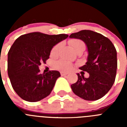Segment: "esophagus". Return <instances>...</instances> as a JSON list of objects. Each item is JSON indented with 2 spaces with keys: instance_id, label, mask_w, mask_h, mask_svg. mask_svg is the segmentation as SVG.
<instances>
[{
  "instance_id": "esophagus-1",
  "label": "esophagus",
  "mask_w": 127,
  "mask_h": 127,
  "mask_svg": "<svg viewBox=\"0 0 127 127\" xmlns=\"http://www.w3.org/2000/svg\"><path fill=\"white\" fill-rule=\"evenodd\" d=\"M60 74H61L62 76H65V75L68 74L67 72H60Z\"/></svg>"
}]
</instances>
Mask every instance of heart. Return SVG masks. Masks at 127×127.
<instances>
[{"instance_id":"1","label":"heart","mask_w":127,"mask_h":127,"mask_svg":"<svg viewBox=\"0 0 127 127\" xmlns=\"http://www.w3.org/2000/svg\"><path fill=\"white\" fill-rule=\"evenodd\" d=\"M69 44H70V46L72 48L74 51H76L77 49H78L80 47H85V44L82 41L79 40V39H71L69 41ZM61 44H56L53 48H52V50L51 51V55L52 56H56L58 54V51L60 50ZM55 66L57 69H60L62 70H70L72 68L73 65L71 63L69 62L65 61V60H60V61L57 62L55 64Z\"/></svg>"}]
</instances>
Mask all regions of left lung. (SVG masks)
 <instances>
[{"instance_id":"left-lung-1","label":"left lung","mask_w":127,"mask_h":127,"mask_svg":"<svg viewBox=\"0 0 127 127\" xmlns=\"http://www.w3.org/2000/svg\"><path fill=\"white\" fill-rule=\"evenodd\" d=\"M69 37L81 39L86 44L87 62L79 69L90 75L85 78L83 74H77L78 79L71 85L72 90L76 95L86 100L101 98L111 88L116 78V48L108 38L92 30H81L70 34Z\"/></svg>"}]
</instances>
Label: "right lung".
<instances>
[{
	"instance_id": "add662e5",
	"label": "right lung",
	"mask_w": 127,
	"mask_h": 127,
	"mask_svg": "<svg viewBox=\"0 0 127 127\" xmlns=\"http://www.w3.org/2000/svg\"><path fill=\"white\" fill-rule=\"evenodd\" d=\"M68 36L36 32L22 35L14 41L8 52L7 72L13 88L22 99L37 102L51 94L60 72L41 74L39 66L49 58L53 47Z\"/></svg>"
}]
</instances>
